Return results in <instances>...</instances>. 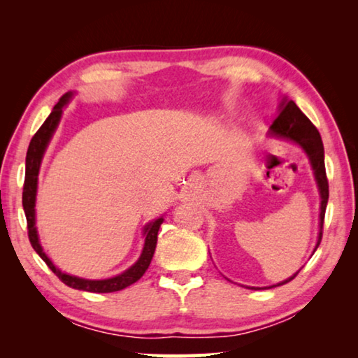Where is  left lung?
Here are the masks:
<instances>
[{"label":"left lung","mask_w":358,"mask_h":358,"mask_svg":"<svg viewBox=\"0 0 358 358\" xmlns=\"http://www.w3.org/2000/svg\"><path fill=\"white\" fill-rule=\"evenodd\" d=\"M266 136L271 138H281V141L292 142L305 151L308 159L314 173V180H316L317 191L320 196V213H319V234H317V243L314 251L317 250L322 240V226H324V217H325V208L327 202H329V181H327L325 175V162H324V143L320 138L319 131L316 129L305 113H303L294 101L287 99L286 96L281 99L280 107H278V117L273 121V124L270 126ZM300 271V270H299ZM299 271L294 273L287 280H284L278 284H273L270 287H250V289H271L276 286H282L289 281H292L294 278L299 275Z\"/></svg>","instance_id":"left-lung-1"}]
</instances>
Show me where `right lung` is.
I'll list each match as a JSON object with an SVG mask.
<instances>
[{
  "mask_svg": "<svg viewBox=\"0 0 358 358\" xmlns=\"http://www.w3.org/2000/svg\"><path fill=\"white\" fill-rule=\"evenodd\" d=\"M74 92H68L62 96V99L58 101V104L53 107V110L48 115L44 124L41 126L39 131L36 132L34 137L29 142V147L27 151V162H25V185H23V210H25L27 222H28V237L31 241V246L34 251L39 254L41 259L48 265L53 273H55L59 280H62L66 286L77 290H87V292L94 294H107V292H117L124 287L131 286L136 281L141 280L145 271L150 266L151 259L156 250L157 243V230H159L161 224L164 222V216L156 217V220L150 221L147 226L143 227V248L136 264H132L128 270H124L123 273L117 276L106 278V280H87V278H78L74 275L64 273L58 268V266L52 262L50 257L44 252L39 241L38 227H36V194H38V177L42 164V157L45 155V150L50 143L53 134L62 120L63 108L69 104L71 99L74 98Z\"/></svg>",
  "mask_w": 358,
  "mask_h": 358,
  "instance_id": "add662e5",
  "label": "right lung"
}]
</instances>
